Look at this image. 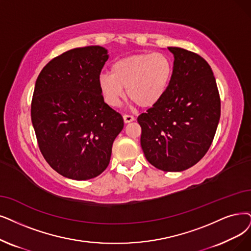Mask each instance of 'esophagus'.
Here are the masks:
<instances>
[{"label":"esophagus","instance_id":"1","mask_svg":"<svg viewBox=\"0 0 251 251\" xmlns=\"http://www.w3.org/2000/svg\"><path fill=\"white\" fill-rule=\"evenodd\" d=\"M134 120H135V118L132 115H127V114L124 115V122H125V124L132 123V122H134Z\"/></svg>","mask_w":251,"mask_h":251}]
</instances>
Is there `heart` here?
Listing matches in <instances>:
<instances>
[{
    "label": "heart",
    "mask_w": 251,
    "mask_h": 251,
    "mask_svg": "<svg viewBox=\"0 0 251 251\" xmlns=\"http://www.w3.org/2000/svg\"><path fill=\"white\" fill-rule=\"evenodd\" d=\"M174 74L172 58L163 52L139 53L120 58L111 66V74H101L99 89L104 101L119 106L126 95L142 108L156 106L169 91Z\"/></svg>",
    "instance_id": "obj_1"
}]
</instances>
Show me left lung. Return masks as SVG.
<instances>
[{"instance_id": "left-lung-1", "label": "left lung", "mask_w": 251, "mask_h": 251, "mask_svg": "<svg viewBox=\"0 0 251 251\" xmlns=\"http://www.w3.org/2000/svg\"><path fill=\"white\" fill-rule=\"evenodd\" d=\"M174 55L169 91L138 116L141 147L148 162L165 172L196 165L211 145L220 118V99L211 67L197 53L168 47Z\"/></svg>"}]
</instances>
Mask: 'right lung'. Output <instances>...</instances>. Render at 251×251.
<instances>
[{"label": "right lung", "mask_w": 251, "mask_h": 251, "mask_svg": "<svg viewBox=\"0 0 251 251\" xmlns=\"http://www.w3.org/2000/svg\"><path fill=\"white\" fill-rule=\"evenodd\" d=\"M108 58L102 46L74 48L50 61L37 78L33 126L46 162L64 177L101 174L124 128L123 116L104 102L98 85Z\"/></svg>", "instance_id": "1"}]
</instances>
